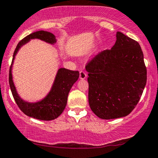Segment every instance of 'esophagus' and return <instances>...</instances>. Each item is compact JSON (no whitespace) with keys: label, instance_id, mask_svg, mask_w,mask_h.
Returning <instances> with one entry per match:
<instances>
[{"label":"esophagus","instance_id":"1","mask_svg":"<svg viewBox=\"0 0 158 158\" xmlns=\"http://www.w3.org/2000/svg\"><path fill=\"white\" fill-rule=\"evenodd\" d=\"M87 77V73L84 71H81L79 72V79H85Z\"/></svg>","mask_w":158,"mask_h":158}]
</instances>
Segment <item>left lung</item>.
I'll list each match as a JSON object with an SVG mask.
<instances>
[{
  "label": "left lung",
  "mask_w": 158,
  "mask_h": 158,
  "mask_svg": "<svg viewBox=\"0 0 158 158\" xmlns=\"http://www.w3.org/2000/svg\"><path fill=\"white\" fill-rule=\"evenodd\" d=\"M116 37L111 49L98 53L86 65L89 106L103 119L128 115L147 83V68L139 44L121 32Z\"/></svg>",
  "instance_id": "1"
}]
</instances>
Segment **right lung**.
Segmentation results:
<instances>
[{
    "label": "right lung",
    "instance_id": "right-lung-1",
    "mask_svg": "<svg viewBox=\"0 0 158 158\" xmlns=\"http://www.w3.org/2000/svg\"><path fill=\"white\" fill-rule=\"evenodd\" d=\"M40 39L51 44H54L57 41L55 35L44 31L34 32L21 40L18 43L14 52L12 62L9 69V79L10 88L17 106L25 114L41 120H52L57 118L64 111L67 104L69 91L73 84L79 79V73L78 71H71L61 68L57 71L51 90L44 98L35 103L27 102L22 99L18 95L14 84L11 69L14 60L19 49L31 39Z\"/></svg>",
    "mask_w": 158,
    "mask_h": 158
}]
</instances>
